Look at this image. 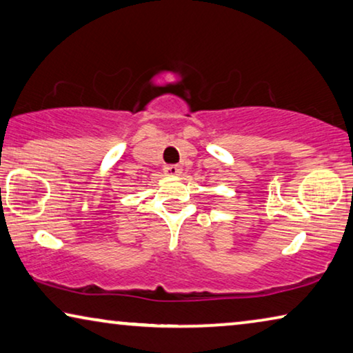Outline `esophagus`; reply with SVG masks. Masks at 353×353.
<instances>
[{"label": "esophagus", "mask_w": 353, "mask_h": 353, "mask_svg": "<svg viewBox=\"0 0 353 353\" xmlns=\"http://www.w3.org/2000/svg\"><path fill=\"white\" fill-rule=\"evenodd\" d=\"M165 173L169 176H180L183 173V169L180 165H167L165 167Z\"/></svg>", "instance_id": "esophagus-1"}]
</instances>
